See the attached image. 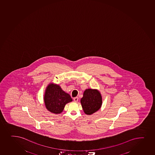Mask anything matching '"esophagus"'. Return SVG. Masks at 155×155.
<instances>
[{
  "label": "esophagus",
  "mask_w": 155,
  "mask_h": 155,
  "mask_svg": "<svg viewBox=\"0 0 155 155\" xmlns=\"http://www.w3.org/2000/svg\"><path fill=\"white\" fill-rule=\"evenodd\" d=\"M74 100L75 102H78V97H75L74 98Z\"/></svg>",
  "instance_id": "esophagus-1"
}]
</instances>
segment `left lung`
<instances>
[{"mask_svg": "<svg viewBox=\"0 0 155 155\" xmlns=\"http://www.w3.org/2000/svg\"><path fill=\"white\" fill-rule=\"evenodd\" d=\"M81 103L85 114L91 115L101 108V94L97 90L86 89L84 92L83 97L81 100Z\"/></svg>", "mask_w": 155, "mask_h": 155, "instance_id": "1", "label": "left lung"}]
</instances>
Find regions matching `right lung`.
I'll return each mask as SVG.
<instances>
[{"instance_id":"obj_1","label":"right lung","mask_w":155,"mask_h":155,"mask_svg":"<svg viewBox=\"0 0 155 155\" xmlns=\"http://www.w3.org/2000/svg\"><path fill=\"white\" fill-rule=\"evenodd\" d=\"M44 101L46 109L51 113L57 114L62 113L66 104L72 101V99L59 85L50 83L46 89Z\"/></svg>"}]
</instances>
